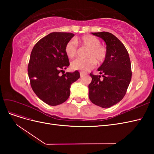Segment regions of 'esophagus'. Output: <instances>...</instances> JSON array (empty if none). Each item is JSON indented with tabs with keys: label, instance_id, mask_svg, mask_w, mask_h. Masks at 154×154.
<instances>
[{
	"label": "esophagus",
	"instance_id": "obj_1",
	"mask_svg": "<svg viewBox=\"0 0 154 154\" xmlns=\"http://www.w3.org/2000/svg\"><path fill=\"white\" fill-rule=\"evenodd\" d=\"M85 73H83V72H80V76L82 77V76H85Z\"/></svg>",
	"mask_w": 154,
	"mask_h": 154
}]
</instances>
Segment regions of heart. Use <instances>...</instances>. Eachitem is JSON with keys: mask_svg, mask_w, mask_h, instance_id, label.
Segmentation results:
<instances>
[{"mask_svg": "<svg viewBox=\"0 0 154 154\" xmlns=\"http://www.w3.org/2000/svg\"><path fill=\"white\" fill-rule=\"evenodd\" d=\"M76 42L80 43L83 46L89 49L87 54L88 58L77 59L72 62L71 67L72 70L86 72L94 68L96 62L99 64L104 62L106 57V49L100 45L101 42L98 38L91 35L82 36L80 38L75 40L72 39L68 42L65 47V52L69 58L72 59L78 54V49Z\"/></svg>", "mask_w": 154, "mask_h": 154, "instance_id": "obj_1", "label": "heart"}]
</instances>
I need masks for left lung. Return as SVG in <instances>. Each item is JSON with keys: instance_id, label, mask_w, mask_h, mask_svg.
Segmentation results:
<instances>
[{"instance_id": "left-lung-1", "label": "left lung", "mask_w": 154, "mask_h": 154, "mask_svg": "<svg viewBox=\"0 0 154 154\" xmlns=\"http://www.w3.org/2000/svg\"><path fill=\"white\" fill-rule=\"evenodd\" d=\"M103 39L106 45V59L97 69L101 76L92 73L88 85V97L92 103L109 108L122 100L131 81V63L125 45L109 32H91Z\"/></svg>"}]
</instances>
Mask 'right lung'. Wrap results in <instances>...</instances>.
<instances>
[{
    "label": "right lung",
    "mask_w": 154,
    "mask_h": 154,
    "mask_svg": "<svg viewBox=\"0 0 154 154\" xmlns=\"http://www.w3.org/2000/svg\"><path fill=\"white\" fill-rule=\"evenodd\" d=\"M74 36L70 32H51L40 40L31 51L27 67L31 86L36 95L49 105L66 101L71 84L80 77L77 71L59 75L69 66L65 47Z\"/></svg>",
    "instance_id": "add662e5"
}]
</instances>
